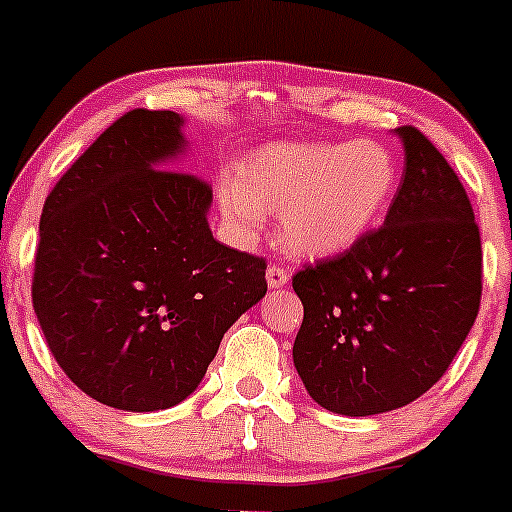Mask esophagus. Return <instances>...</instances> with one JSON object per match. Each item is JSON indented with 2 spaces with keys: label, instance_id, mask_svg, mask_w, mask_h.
<instances>
[{
  "label": "esophagus",
  "instance_id": "34e87169",
  "mask_svg": "<svg viewBox=\"0 0 512 512\" xmlns=\"http://www.w3.org/2000/svg\"><path fill=\"white\" fill-rule=\"evenodd\" d=\"M287 282H289V272L285 270V267L272 265L270 270H267V287H270V289L285 287Z\"/></svg>",
  "mask_w": 512,
  "mask_h": 512
}]
</instances>
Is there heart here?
Masks as SVG:
<instances>
[{"label": "heart", "mask_w": 512, "mask_h": 512, "mask_svg": "<svg viewBox=\"0 0 512 512\" xmlns=\"http://www.w3.org/2000/svg\"><path fill=\"white\" fill-rule=\"evenodd\" d=\"M399 165L374 138L275 143L237 165L220 185L227 220L252 230L282 213V242L302 257H329L369 235L394 200Z\"/></svg>", "instance_id": "obj_1"}]
</instances>
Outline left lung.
Instances as JSON below:
<instances>
[{"instance_id": "8db88e82", "label": "left lung", "mask_w": 512, "mask_h": 512, "mask_svg": "<svg viewBox=\"0 0 512 512\" xmlns=\"http://www.w3.org/2000/svg\"><path fill=\"white\" fill-rule=\"evenodd\" d=\"M404 178L384 225L292 277L294 369L322 409L374 416L426 394L466 342L483 252L471 200L421 131L396 128Z\"/></svg>"}]
</instances>
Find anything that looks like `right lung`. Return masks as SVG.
Returning a JSON list of instances; mask_svg holds the SVG:
<instances>
[{"mask_svg":"<svg viewBox=\"0 0 512 512\" xmlns=\"http://www.w3.org/2000/svg\"><path fill=\"white\" fill-rule=\"evenodd\" d=\"M183 126L175 111H128L41 210L32 302L46 344L84 394L136 414L188 399L267 292L265 260L210 232V185L170 170Z\"/></svg>","mask_w":512,"mask_h":512,"instance_id":"right-lung-1","label":"right lung"}]
</instances>
